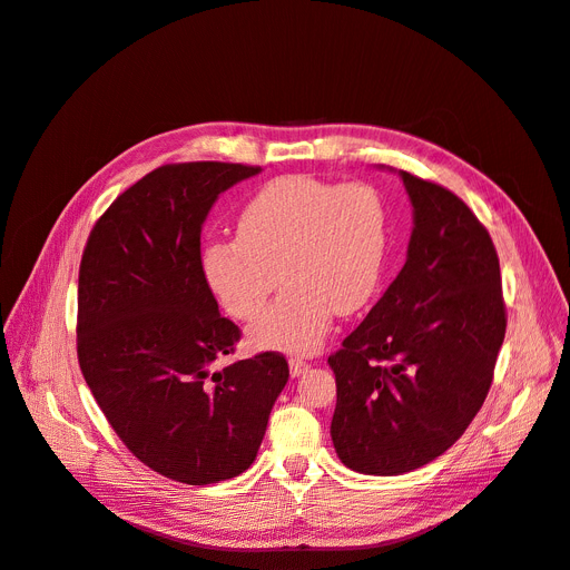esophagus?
I'll use <instances>...</instances> for the list:
<instances>
[{"label": "esophagus", "mask_w": 570, "mask_h": 570, "mask_svg": "<svg viewBox=\"0 0 570 570\" xmlns=\"http://www.w3.org/2000/svg\"><path fill=\"white\" fill-rule=\"evenodd\" d=\"M304 372H308V362H304V360H299V357H292V360H289V374H292L294 379H299Z\"/></svg>", "instance_id": "1"}]
</instances>
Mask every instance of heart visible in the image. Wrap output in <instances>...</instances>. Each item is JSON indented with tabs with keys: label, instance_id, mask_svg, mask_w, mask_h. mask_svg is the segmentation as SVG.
Masks as SVG:
<instances>
[{
	"label": "heart",
	"instance_id": "b5f03b06",
	"mask_svg": "<svg viewBox=\"0 0 570 570\" xmlns=\"http://www.w3.org/2000/svg\"><path fill=\"white\" fill-rule=\"evenodd\" d=\"M385 213L362 185L336 187L306 175L268 181L238 215V238L203 249V273L222 308L255 321L281 281L287 289L249 330L257 348L306 355L332 317L357 313L381 281Z\"/></svg>",
	"mask_w": 570,
	"mask_h": 570
}]
</instances>
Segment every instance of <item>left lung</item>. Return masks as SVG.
<instances>
[{"label":"left lung","instance_id":"1","mask_svg":"<svg viewBox=\"0 0 570 570\" xmlns=\"http://www.w3.org/2000/svg\"><path fill=\"white\" fill-rule=\"evenodd\" d=\"M412 236L397 278L330 355L332 442L346 468L393 476L456 442L480 412L505 338L489 232L449 189L400 170Z\"/></svg>","mask_w":570,"mask_h":570}]
</instances>
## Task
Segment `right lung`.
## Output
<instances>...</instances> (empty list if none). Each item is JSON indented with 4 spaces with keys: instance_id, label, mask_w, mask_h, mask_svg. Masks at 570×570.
Here are the masks:
<instances>
[{
    "instance_id": "obj_1",
    "label": "right lung",
    "mask_w": 570,
    "mask_h": 570,
    "mask_svg": "<svg viewBox=\"0 0 570 570\" xmlns=\"http://www.w3.org/2000/svg\"><path fill=\"white\" fill-rule=\"evenodd\" d=\"M259 173L217 161L156 168L111 203L81 257V374L132 456L181 484L253 465L289 379L281 353L215 370L240 330L219 315L200 232L219 194Z\"/></svg>"
}]
</instances>
